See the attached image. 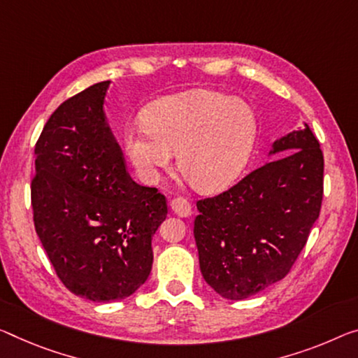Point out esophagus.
Listing matches in <instances>:
<instances>
[{
	"label": "esophagus",
	"mask_w": 358,
	"mask_h": 358,
	"mask_svg": "<svg viewBox=\"0 0 358 358\" xmlns=\"http://www.w3.org/2000/svg\"><path fill=\"white\" fill-rule=\"evenodd\" d=\"M169 206H171V210L174 214H178L180 217H189L192 214V206L190 203L185 200L182 196H178V198H173L171 201H169Z\"/></svg>",
	"instance_id": "1"
}]
</instances>
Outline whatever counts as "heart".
I'll list each match as a JSON object with an SVG mask.
<instances>
[{"instance_id":"1","label":"heart","mask_w":358,"mask_h":358,"mask_svg":"<svg viewBox=\"0 0 358 358\" xmlns=\"http://www.w3.org/2000/svg\"><path fill=\"white\" fill-rule=\"evenodd\" d=\"M255 136L248 103L217 91L192 90L150 103L145 122L126 128L124 145L147 182H155L179 150V169L189 182L201 192H217L238 178Z\"/></svg>"}]
</instances>
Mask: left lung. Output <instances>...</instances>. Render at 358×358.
I'll return each instance as SVG.
<instances>
[{
  "label": "left lung",
  "instance_id": "left-lung-1",
  "mask_svg": "<svg viewBox=\"0 0 358 358\" xmlns=\"http://www.w3.org/2000/svg\"><path fill=\"white\" fill-rule=\"evenodd\" d=\"M272 162L196 201L194 235L205 282L241 301L282 280L320 214L323 153L309 126L273 142Z\"/></svg>",
  "mask_w": 358,
  "mask_h": 358
}]
</instances>
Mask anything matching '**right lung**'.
<instances>
[{
  "mask_svg": "<svg viewBox=\"0 0 358 358\" xmlns=\"http://www.w3.org/2000/svg\"><path fill=\"white\" fill-rule=\"evenodd\" d=\"M110 81L60 103L35 145V230L67 289L97 301L128 298L152 271V236L166 198L136 184L103 113Z\"/></svg>",
  "mask_w": 358,
  "mask_h": 358,
  "instance_id": "obj_1",
  "label": "right lung"
}]
</instances>
